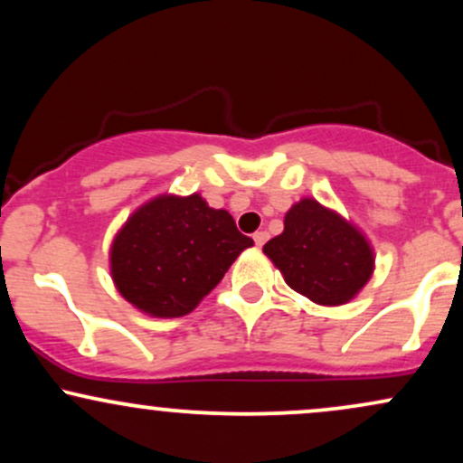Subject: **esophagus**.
Listing matches in <instances>:
<instances>
[{
	"mask_svg": "<svg viewBox=\"0 0 463 463\" xmlns=\"http://www.w3.org/2000/svg\"><path fill=\"white\" fill-rule=\"evenodd\" d=\"M268 232H265V231H259V232H254V235H252V239H254V243H257V246L259 248H261L263 246V243L265 241H268Z\"/></svg>",
	"mask_w": 463,
	"mask_h": 463,
	"instance_id": "esophagus-1",
	"label": "esophagus"
}]
</instances>
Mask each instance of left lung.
Wrapping results in <instances>:
<instances>
[{
    "label": "left lung",
    "mask_w": 463,
    "mask_h": 463,
    "mask_svg": "<svg viewBox=\"0 0 463 463\" xmlns=\"http://www.w3.org/2000/svg\"><path fill=\"white\" fill-rule=\"evenodd\" d=\"M263 252L285 283L317 305H344L368 283L374 269L370 243L316 200H300L285 215V231Z\"/></svg>",
    "instance_id": "obj_1"
}]
</instances>
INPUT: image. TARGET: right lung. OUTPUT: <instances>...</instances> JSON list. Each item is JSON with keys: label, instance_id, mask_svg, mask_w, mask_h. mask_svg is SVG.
Returning <instances> with one entry per match:
<instances>
[{"label": "right lung", "instance_id": "add662e5", "mask_svg": "<svg viewBox=\"0 0 463 463\" xmlns=\"http://www.w3.org/2000/svg\"><path fill=\"white\" fill-rule=\"evenodd\" d=\"M252 243L228 211L211 209L198 194L161 195L141 206L115 237L110 272L137 309L178 317L194 311Z\"/></svg>", "mask_w": 463, "mask_h": 463}]
</instances>
